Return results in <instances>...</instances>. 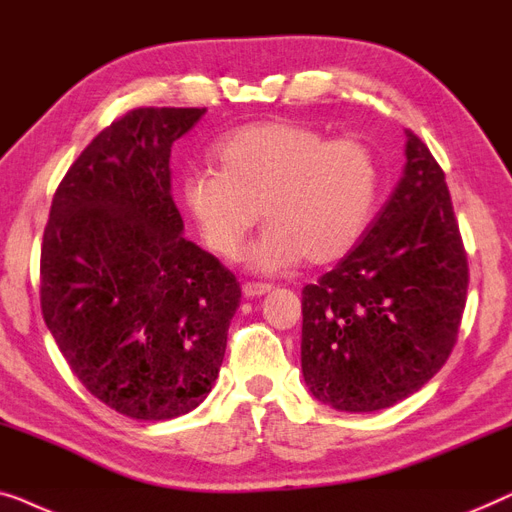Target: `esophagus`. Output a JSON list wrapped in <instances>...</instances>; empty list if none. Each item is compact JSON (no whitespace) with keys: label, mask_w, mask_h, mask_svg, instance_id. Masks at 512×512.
Here are the masks:
<instances>
[{"label":"esophagus","mask_w":512,"mask_h":512,"mask_svg":"<svg viewBox=\"0 0 512 512\" xmlns=\"http://www.w3.org/2000/svg\"><path fill=\"white\" fill-rule=\"evenodd\" d=\"M271 290H273V285H269V283H246L243 285V294H246L248 299L262 297V294H269Z\"/></svg>","instance_id":"obj_1"}]
</instances>
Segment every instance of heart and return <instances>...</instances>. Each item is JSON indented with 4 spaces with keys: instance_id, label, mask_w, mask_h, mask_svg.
Listing matches in <instances>:
<instances>
[{
    "instance_id": "b5f03b06",
    "label": "heart",
    "mask_w": 512,
    "mask_h": 512,
    "mask_svg": "<svg viewBox=\"0 0 512 512\" xmlns=\"http://www.w3.org/2000/svg\"><path fill=\"white\" fill-rule=\"evenodd\" d=\"M220 171L183 178L181 194L201 239L220 257L241 253L259 208L269 227L250 264L280 271L306 257L329 264L357 248L380 194V164L357 136H329L292 120L255 122L215 148Z\"/></svg>"
}]
</instances>
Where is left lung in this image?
<instances>
[{
  "instance_id": "1",
  "label": "left lung",
  "mask_w": 512,
  "mask_h": 512,
  "mask_svg": "<svg viewBox=\"0 0 512 512\" xmlns=\"http://www.w3.org/2000/svg\"><path fill=\"white\" fill-rule=\"evenodd\" d=\"M406 167L362 241L301 292V371L348 413L390 408L427 385L457 343L469 262L445 174L406 132Z\"/></svg>"
}]
</instances>
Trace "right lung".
I'll return each mask as SVG.
<instances>
[{"mask_svg": "<svg viewBox=\"0 0 512 512\" xmlns=\"http://www.w3.org/2000/svg\"><path fill=\"white\" fill-rule=\"evenodd\" d=\"M206 109H134L57 185L41 243V313L85 390L134 420L199 406L241 301L236 276L183 236L171 146Z\"/></svg>", "mask_w": 512, "mask_h": 512, "instance_id": "1", "label": "right lung"}]
</instances>
